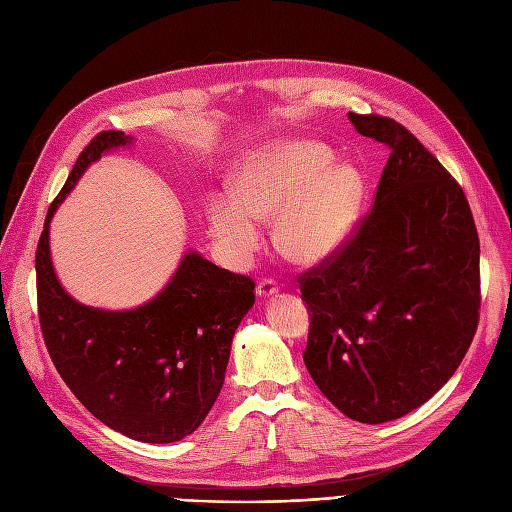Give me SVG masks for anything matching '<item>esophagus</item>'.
Listing matches in <instances>:
<instances>
[{"instance_id": "34e87169", "label": "esophagus", "mask_w": 512, "mask_h": 512, "mask_svg": "<svg viewBox=\"0 0 512 512\" xmlns=\"http://www.w3.org/2000/svg\"><path fill=\"white\" fill-rule=\"evenodd\" d=\"M280 291V285L278 282L274 280V278H263L259 285H257V295L261 297V299H266V297H272V295H276Z\"/></svg>"}]
</instances>
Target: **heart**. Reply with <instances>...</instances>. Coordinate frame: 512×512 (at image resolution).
Wrapping results in <instances>:
<instances>
[{"mask_svg":"<svg viewBox=\"0 0 512 512\" xmlns=\"http://www.w3.org/2000/svg\"><path fill=\"white\" fill-rule=\"evenodd\" d=\"M308 139L276 143L244 160L234 192L206 200V221L227 259L242 263L261 242V223L274 217L276 249L293 263L329 259L350 236L365 183L350 164Z\"/></svg>","mask_w":512,"mask_h":512,"instance_id":"b5f03b06","label":"heart"}]
</instances>
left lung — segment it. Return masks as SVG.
I'll return each instance as SVG.
<instances>
[{
	"mask_svg": "<svg viewBox=\"0 0 512 512\" xmlns=\"http://www.w3.org/2000/svg\"><path fill=\"white\" fill-rule=\"evenodd\" d=\"M348 118L390 156L369 213L297 278L310 312L304 363L344 415L382 424L460 367L479 325L481 249L464 189L413 132L377 113Z\"/></svg>",
	"mask_w": 512,
	"mask_h": 512,
	"instance_id": "1",
	"label": "left lung"
}]
</instances>
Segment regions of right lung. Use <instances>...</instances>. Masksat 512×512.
<instances>
[{
	"instance_id": "1",
	"label": "right lung",
	"mask_w": 512,
	"mask_h": 512,
	"mask_svg": "<svg viewBox=\"0 0 512 512\" xmlns=\"http://www.w3.org/2000/svg\"><path fill=\"white\" fill-rule=\"evenodd\" d=\"M130 141L122 130L99 132L52 200L35 251L37 316L56 371L94 418L135 441L175 443L217 401L255 282L187 253L164 291L135 310H97L63 291L50 261V219L90 162Z\"/></svg>"
}]
</instances>
